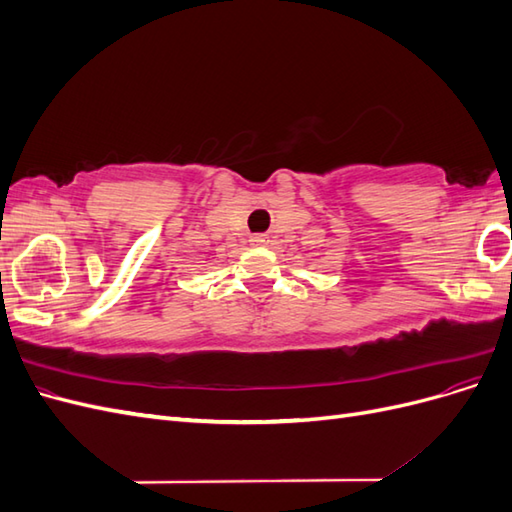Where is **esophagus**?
I'll return each instance as SVG.
<instances>
[{
	"instance_id": "34e87169",
	"label": "esophagus",
	"mask_w": 512,
	"mask_h": 512,
	"mask_svg": "<svg viewBox=\"0 0 512 512\" xmlns=\"http://www.w3.org/2000/svg\"><path fill=\"white\" fill-rule=\"evenodd\" d=\"M252 243H254V245H267V243H269V237L256 235V237H252Z\"/></svg>"
}]
</instances>
